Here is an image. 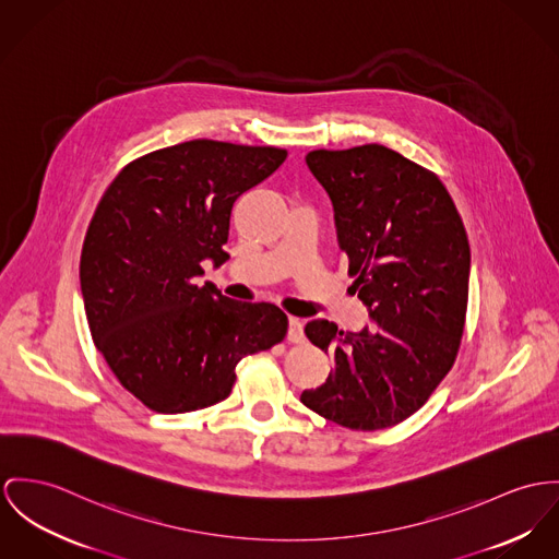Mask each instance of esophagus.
<instances>
[{"mask_svg": "<svg viewBox=\"0 0 559 559\" xmlns=\"http://www.w3.org/2000/svg\"><path fill=\"white\" fill-rule=\"evenodd\" d=\"M287 341L289 343H304V325L300 319H289V328H287Z\"/></svg>", "mask_w": 559, "mask_h": 559, "instance_id": "1", "label": "esophagus"}]
</instances>
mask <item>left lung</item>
I'll use <instances>...</instances> for the list:
<instances>
[{"label":"left lung","instance_id":"1","mask_svg":"<svg viewBox=\"0 0 559 559\" xmlns=\"http://www.w3.org/2000/svg\"><path fill=\"white\" fill-rule=\"evenodd\" d=\"M306 164L332 200L350 292L372 323L357 334L328 319L306 323L334 370L301 404L348 430H385L417 413L455 364L468 234L440 178L386 146L319 148Z\"/></svg>","mask_w":559,"mask_h":559}]
</instances>
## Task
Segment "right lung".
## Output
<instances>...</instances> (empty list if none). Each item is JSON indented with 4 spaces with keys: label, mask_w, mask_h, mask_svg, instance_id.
Returning <instances> with one entry per match:
<instances>
[{
    "label": "right lung",
    "mask_w": 559,
    "mask_h": 559,
    "mask_svg": "<svg viewBox=\"0 0 559 559\" xmlns=\"http://www.w3.org/2000/svg\"><path fill=\"white\" fill-rule=\"evenodd\" d=\"M287 159L285 148L191 140L133 159L86 229L81 292L97 350L155 413H189L231 393L236 364L287 334L267 301L198 285L202 261L229 255L234 202Z\"/></svg>",
    "instance_id": "1"
}]
</instances>
